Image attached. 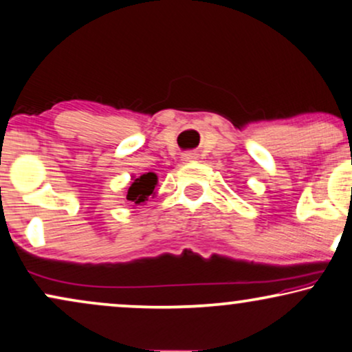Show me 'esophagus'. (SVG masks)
Listing matches in <instances>:
<instances>
[{"label": "esophagus", "instance_id": "obj_1", "mask_svg": "<svg viewBox=\"0 0 352 352\" xmlns=\"http://www.w3.org/2000/svg\"><path fill=\"white\" fill-rule=\"evenodd\" d=\"M182 159H184V161H186V162H191V161H195V159H197V154H195V153H185L184 155H182Z\"/></svg>", "mask_w": 352, "mask_h": 352}]
</instances>
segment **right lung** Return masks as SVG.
Returning <instances> with one entry per match:
<instances>
[{
    "label": "right lung",
    "instance_id": "add662e5",
    "mask_svg": "<svg viewBox=\"0 0 352 352\" xmlns=\"http://www.w3.org/2000/svg\"><path fill=\"white\" fill-rule=\"evenodd\" d=\"M155 186H157V175L154 172L143 173L140 177H131L126 199L133 204H143L149 198H154Z\"/></svg>",
    "mask_w": 352,
    "mask_h": 352
}]
</instances>
